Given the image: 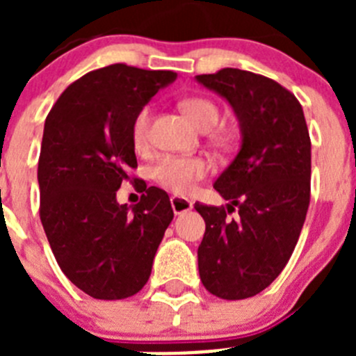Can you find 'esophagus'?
Masks as SVG:
<instances>
[{
    "label": "esophagus",
    "instance_id": "1",
    "mask_svg": "<svg viewBox=\"0 0 356 356\" xmlns=\"http://www.w3.org/2000/svg\"><path fill=\"white\" fill-rule=\"evenodd\" d=\"M171 207H172V212L178 216V213H184V212H187V210L193 209V201L187 200V197H181V196H172Z\"/></svg>",
    "mask_w": 356,
    "mask_h": 356
}]
</instances>
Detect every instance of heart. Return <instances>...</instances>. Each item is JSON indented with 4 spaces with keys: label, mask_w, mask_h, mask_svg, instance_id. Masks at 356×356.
Here are the masks:
<instances>
[{
    "label": "heart",
    "mask_w": 356,
    "mask_h": 356,
    "mask_svg": "<svg viewBox=\"0 0 356 356\" xmlns=\"http://www.w3.org/2000/svg\"><path fill=\"white\" fill-rule=\"evenodd\" d=\"M181 110L200 130H212L219 122L221 110L212 99L203 96L187 97L181 102ZM149 106L143 108L135 114L131 121V140L135 146H143L147 139V127H149ZM209 172V163L200 156H178L163 155L156 160L149 169L153 181L160 187L168 188L175 194H188L194 185L203 180Z\"/></svg>",
    "instance_id": "heart-1"
}]
</instances>
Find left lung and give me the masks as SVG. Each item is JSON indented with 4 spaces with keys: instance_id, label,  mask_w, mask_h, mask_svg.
Returning a JSON list of instances; mask_svg holds the SVG:
<instances>
[{
    "instance_id": "left-lung-1",
    "label": "left lung",
    "mask_w": 356,
    "mask_h": 356,
    "mask_svg": "<svg viewBox=\"0 0 356 356\" xmlns=\"http://www.w3.org/2000/svg\"><path fill=\"white\" fill-rule=\"evenodd\" d=\"M196 80L228 99L242 131L213 184L229 203L194 205L207 225L200 278L217 298L246 300L275 282L298 244L310 205V135L300 102L271 78L225 67Z\"/></svg>"
}]
</instances>
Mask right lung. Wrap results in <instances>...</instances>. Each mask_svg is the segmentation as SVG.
<instances>
[{"instance_id":"right-lung-1","label":"right lung","mask_w":356,"mask_h":356,"mask_svg":"<svg viewBox=\"0 0 356 356\" xmlns=\"http://www.w3.org/2000/svg\"><path fill=\"white\" fill-rule=\"evenodd\" d=\"M175 78L127 64L96 69L69 85L44 122L40 222L62 273L96 300H124L146 285L175 217L159 187L144 185L131 210L115 200L137 168L131 121Z\"/></svg>"}]
</instances>
